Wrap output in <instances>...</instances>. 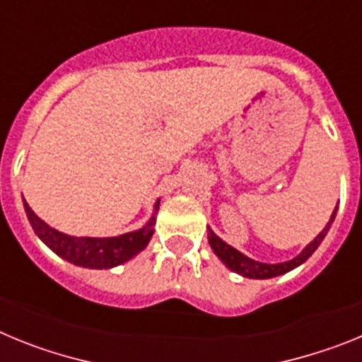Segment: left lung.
Returning a JSON list of instances; mask_svg holds the SVG:
<instances>
[{"instance_id":"left-lung-1","label":"left lung","mask_w":362,"mask_h":362,"mask_svg":"<svg viewBox=\"0 0 362 362\" xmlns=\"http://www.w3.org/2000/svg\"><path fill=\"white\" fill-rule=\"evenodd\" d=\"M335 212H337V209L334 210L330 221L326 223V226L322 228V232L319 233L317 238L313 239L310 245H306L305 250L300 252L297 257H293L292 261H284V263L267 264V263H259V261H254V259H250V257H246V255H243L241 252H238L235 248H232L230 245H226L223 239L217 238L216 233H214L210 228H209V243H210V246H212V250L216 252L217 257H219L221 261H223V263L230 268V270L235 272V274H239V276L248 277V279H270V277L283 276V274H286V272L293 270L296 267H299V264L305 263L306 259H308L313 252L317 250V246L321 245V241L325 239V235L328 233V230H330L332 223H334Z\"/></svg>"}]
</instances>
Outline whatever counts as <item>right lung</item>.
<instances>
[{"instance_id": "obj_1", "label": "right lung", "mask_w": 362, "mask_h": 362, "mask_svg": "<svg viewBox=\"0 0 362 362\" xmlns=\"http://www.w3.org/2000/svg\"><path fill=\"white\" fill-rule=\"evenodd\" d=\"M25 212H27L28 221L32 228L36 232L37 238L49 246L54 254L66 259L69 263L83 268H112L121 263H127L129 259L145 250L150 238L153 233V225H156V214L159 210V199L153 204V216L143 228L136 232L123 233L117 238H74L63 232H57L52 226H49L43 219L32 212L27 203Z\"/></svg>"}]
</instances>
